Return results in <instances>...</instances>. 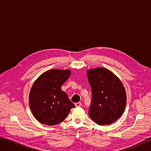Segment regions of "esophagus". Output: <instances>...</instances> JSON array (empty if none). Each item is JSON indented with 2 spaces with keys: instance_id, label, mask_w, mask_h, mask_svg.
<instances>
[{
  "instance_id": "obj_1",
  "label": "esophagus",
  "mask_w": 151,
  "mask_h": 151,
  "mask_svg": "<svg viewBox=\"0 0 151 151\" xmlns=\"http://www.w3.org/2000/svg\"><path fill=\"white\" fill-rule=\"evenodd\" d=\"M75 106L76 107H79V106H81V102H77V103L75 104Z\"/></svg>"
}]
</instances>
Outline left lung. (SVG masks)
Masks as SVG:
<instances>
[{
	"label": "left lung",
	"mask_w": 151,
	"mask_h": 151,
	"mask_svg": "<svg viewBox=\"0 0 151 151\" xmlns=\"http://www.w3.org/2000/svg\"><path fill=\"white\" fill-rule=\"evenodd\" d=\"M92 98L89 116L95 123L109 125L122 116L126 105L123 84L109 70L97 67L86 71Z\"/></svg>",
	"instance_id": "obj_1"
}]
</instances>
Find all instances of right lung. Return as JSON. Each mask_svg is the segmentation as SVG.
Instances as JSON below:
<instances>
[{"mask_svg": "<svg viewBox=\"0 0 151 151\" xmlns=\"http://www.w3.org/2000/svg\"><path fill=\"white\" fill-rule=\"evenodd\" d=\"M70 75V70H49L40 76L32 84L29 103L33 115L40 123L56 125L63 121L75 107L61 88Z\"/></svg>", "mask_w": 151, "mask_h": 151, "instance_id": "obj_1", "label": "right lung"}]
</instances>
